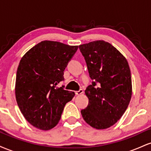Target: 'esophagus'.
<instances>
[{
    "instance_id": "34e87169",
    "label": "esophagus",
    "mask_w": 151,
    "mask_h": 151,
    "mask_svg": "<svg viewBox=\"0 0 151 151\" xmlns=\"http://www.w3.org/2000/svg\"><path fill=\"white\" fill-rule=\"evenodd\" d=\"M83 93V90L82 89H79V91H75V93L77 95H80V94H81V93Z\"/></svg>"
}]
</instances>
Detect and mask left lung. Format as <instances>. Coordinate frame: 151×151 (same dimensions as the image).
Segmentation results:
<instances>
[{
    "label": "left lung",
    "instance_id": "8db88e82",
    "mask_svg": "<svg viewBox=\"0 0 151 151\" xmlns=\"http://www.w3.org/2000/svg\"><path fill=\"white\" fill-rule=\"evenodd\" d=\"M92 79L84 92L89 104L81 110L91 127L105 129L121 119L132 95L131 71L127 60L112 46L97 40L79 46Z\"/></svg>",
    "mask_w": 151,
    "mask_h": 151
}]
</instances>
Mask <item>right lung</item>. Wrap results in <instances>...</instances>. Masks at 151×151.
<instances>
[{
    "instance_id": "add662e5",
    "label": "right lung",
    "mask_w": 151,
    "mask_h": 151,
    "mask_svg": "<svg viewBox=\"0 0 151 151\" xmlns=\"http://www.w3.org/2000/svg\"><path fill=\"white\" fill-rule=\"evenodd\" d=\"M78 46L42 41L27 52L19 63L15 97L20 111L37 129L47 131L61 119L64 107L74 91L57 85L64 81V71Z\"/></svg>"
}]
</instances>
